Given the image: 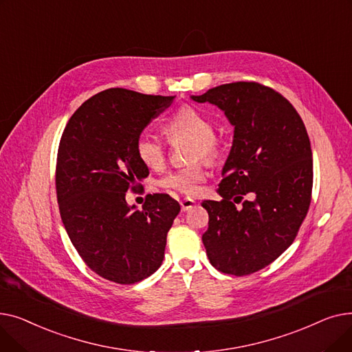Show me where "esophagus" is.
<instances>
[{
	"instance_id": "34e87169",
	"label": "esophagus",
	"mask_w": 352,
	"mask_h": 352,
	"mask_svg": "<svg viewBox=\"0 0 352 352\" xmlns=\"http://www.w3.org/2000/svg\"><path fill=\"white\" fill-rule=\"evenodd\" d=\"M195 206V201L191 199V198H184L181 201V210L182 211H188L190 208H192Z\"/></svg>"
}]
</instances>
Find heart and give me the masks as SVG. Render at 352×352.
Here are the masks:
<instances>
[{"mask_svg": "<svg viewBox=\"0 0 352 352\" xmlns=\"http://www.w3.org/2000/svg\"><path fill=\"white\" fill-rule=\"evenodd\" d=\"M164 128L170 142H175L181 138H188L192 141V160L202 157L212 162L223 151V144L214 135V124L211 118L194 107L184 105L178 108L165 122ZM135 153L145 166L151 170H158L165 162L166 144L150 133H142L135 141ZM204 179V164L195 162L168 173L161 178L160 186L168 191L191 197L198 192L201 182Z\"/></svg>", "mask_w": 352, "mask_h": 352, "instance_id": "heart-1", "label": "heart"}]
</instances>
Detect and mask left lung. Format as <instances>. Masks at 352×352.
I'll use <instances>...</instances> for the list:
<instances>
[{
    "instance_id": "1",
    "label": "left lung",
    "mask_w": 352,
    "mask_h": 352,
    "mask_svg": "<svg viewBox=\"0 0 352 352\" xmlns=\"http://www.w3.org/2000/svg\"><path fill=\"white\" fill-rule=\"evenodd\" d=\"M191 98L217 105L234 125L218 188L223 199L202 201L210 215L202 235L208 260L236 276L260 271L294 243L311 204L305 125L280 92L258 82L218 85Z\"/></svg>"
}]
</instances>
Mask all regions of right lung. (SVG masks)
Here are the masks:
<instances>
[{
    "instance_id": "obj_1",
    "label": "right lung",
    "mask_w": 352,
    "mask_h": 352,
    "mask_svg": "<svg viewBox=\"0 0 352 352\" xmlns=\"http://www.w3.org/2000/svg\"><path fill=\"white\" fill-rule=\"evenodd\" d=\"M174 98L109 88L87 100L63 133L55 171L63 224L84 263L108 281L135 284L162 264L179 204L148 194L137 210L125 192L150 174L135 153L138 135Z\"/></svg>"
}]
</instances>
